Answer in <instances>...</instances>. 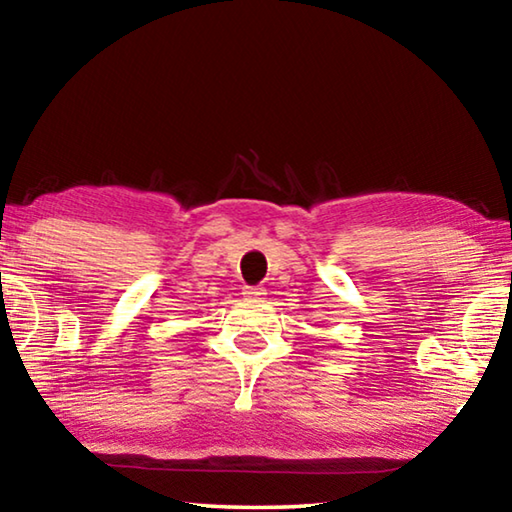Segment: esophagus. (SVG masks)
I'll list each match as a JSON object with an SVG mask.
<instances>
[{
	"mask_svg": "<svg viewBox=\"0 0 512 512\" xmlns=\"http://www.w3.org/2000/svg\"><path fill=\"white\" fill-rule=\"evenodd\" d=\"M264 295H266V288L264 286H246L244 288V297L246 300H264Z\"/></svg>",
	"mask_w": 512,
	"mask_h": 512,
	"instance_id": "obj_1",
	"label": "esophagus"
}]
</instances>
